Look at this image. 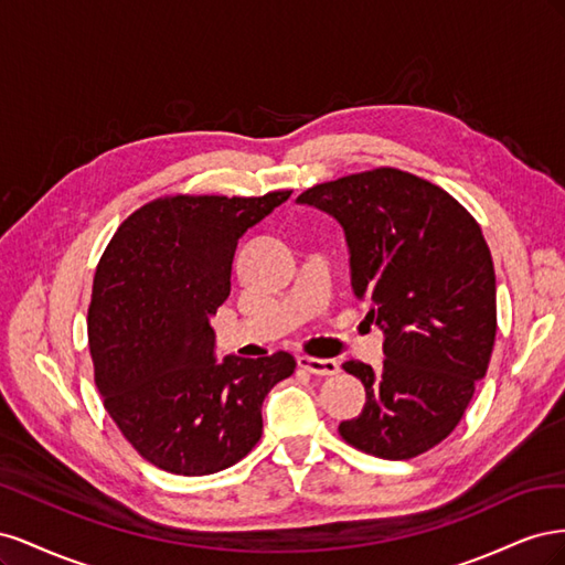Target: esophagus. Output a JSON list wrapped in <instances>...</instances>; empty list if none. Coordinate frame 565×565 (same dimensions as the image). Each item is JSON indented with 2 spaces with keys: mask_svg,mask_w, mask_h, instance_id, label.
Wrapping results in <instances>:
<instances>
[{
  "mask_svg": "<svg viewBox=\"0 0 565 565\" xmlns=\"http://www.w3.org/2000/svg\"><path fill=\"white\" fill-rule=\"evenodd\" d=\"M297 363L301 370L318 374V377H332L339 372V363L330 361V358H313V355H299Z\"/></svg>",
  "mask_w": 565,
  "mask_h": 565,
  "instance_id": "esophagus-1",
  "label": "esophagus"
}]
</instances>
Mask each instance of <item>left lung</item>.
<instances>
[{"label":"left lung","instance_id":"8db88e82","mask_svg":"<svg viewBox=\"0 0 565 565\" xmlns=\"http://www.w3.org/2000/svg\"><path fill=\"white\" fill-rule=\"evenodd\" d=\"M297 202L344 228L353 295L386 334L382 374L341 365L363 382L365 407L339 436L372 457H419L455 431L488 372L498 301L481 226L440 185L393 167L318 183Z\"/></svg>","mask_w":565,"mask_h":565}]
</instances>
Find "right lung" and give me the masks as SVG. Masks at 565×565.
<instances>
[{"label":"right lung","instance_id":"add662e5","mask_svg":"<svg viewBox=\"0 0 565 565\" xmlns=\"http://www.w3.org/2000/svg\"><path fill=\"white\" fill-rule=\"evenodd\" d=\"M289 195H164L129 214L100 256L87 313L94 382L131 448L162 471L241 461L262 438L266 393L297 367L287 351L216 363L210 328L237 241Z\"/></svg>","mask_w":565,"mask_h":565}]
</instances>
